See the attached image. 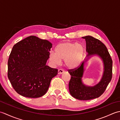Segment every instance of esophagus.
<instances>
[{
    "instance_id": "1",
    "label": "esophagus",
    "mask_w": 120,
    "mask_h": 120,
    "mask_svg": "<svg viewBox=\"0 0 120 120\" xmlns=\"http://www.w3.org/2000/svg\"><path fill=\"white\" fill-rule=\"evenodd\" d=\"M65 72V71L63 70V69H62V68H60V69H59L58 70V74H62L63 73H64Z\"/></svg>"
}]
</instances>
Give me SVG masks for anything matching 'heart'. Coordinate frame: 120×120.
<instances>
[{
	"label": "heart",
	"instance_id": "obj_1",
	"mask_svg": "<svg viewBox=\"0 0 120 120\" xmlns=\"http://www.w3.org/2000/svg\"><path fill=\"white\" fill-rule=\"evenodd\" d=\"M55 53H51L49 60L54 64H60L64 60L65 67L73 69L80 64L82 61L85 49L80 43L65 42L60 43L55 48Z\"/></svg>",
	"mask_w": 120,
	"mask_h": 120
}]
</instances>
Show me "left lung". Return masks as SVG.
Here are the masks:
<instances>
[{
  "label": "left lung",
  "instance_id": "8db88e82",
  "mask_svg": "<svg viewBox=\"0 0 120 120\" xmlns=\"http://www.w3.org/2000/svg\"><path fill=\"white\" fill-rule=\"evenodd\" d=\"M87 56L98 55L102 58L104 63V73L101 81L92 87L86 86L81 82L83 73V62L73 69L68 70L71 76L68 87L70 93L74 98L79 100H90L102 95L112 77V60L106 46L101 41L93 37L86 36Z\"/></svg>",
  "mask_w": 120,
  "mask_h": 120
}]
</instances>
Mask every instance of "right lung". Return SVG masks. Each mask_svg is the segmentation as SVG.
Returning <instances> with one entry per match:
<instances>
[{
    "label": "right lung",
    "mask_w": 120,
    "mask_h": 120,
    "mask_svg": "<svg viewBox=\"0 0 120 120\" xmlns=\"http://www.w3.org/2000/svg\"><path fill=\"white\" fill-rule=\"evenodd\" d=\"M52 44L36 36L25 38L12 48L8 62V77L16 92L38 98L47 92L58 69L46 65Z\"/></svg>",
    "instance_id": "add662e5"
}]
</instances>
